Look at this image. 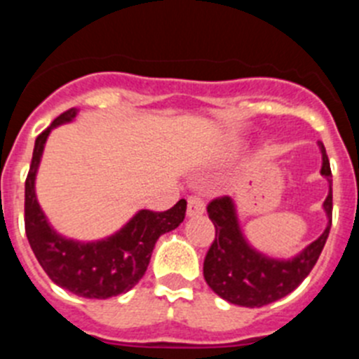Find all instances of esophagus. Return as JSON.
<instances>
[{
	"label": "esophagus",
	"instance_id": "1",
	"mask_svg": "<svg viewBox=\"0 0 359 359\" xmlns=\"http://www.w3.org/2000/svg\"><path fill=\"white\" fill-rule=\"evenodd\" d=\"M205 212V201L201 196H189V203H187V215L189 217H198Z\"/></svg>",
	"mask_w": 359,
	"mask_h": 359
}]
</instances>
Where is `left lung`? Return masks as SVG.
I'll return each instance as SVG.
<instances>
[{"label":"left lung","instance_id":"left-lung-1","mask_svg":"<svg viewBox=\"0 0 359 359\" xmlns=\"http://www.w3.org/2000/svg\"><path fill=\"white\" fill-rule=\"evenodd\" d=\"M318 145L323 160L322 174L331 185L327 199L323 201L329 224L315 243H311L291 261L268 259L244 241L237 223L233 201L228 196L215 198L208 203L207 212L215 226V239L205 257L203 275L212 291L230 304L243 307L268 306L297 290L311 273V269L315 268L332 223L331 165L322 142H318Z\"/></svg>","mask_w":359,"mask_h":359}]
</instances>
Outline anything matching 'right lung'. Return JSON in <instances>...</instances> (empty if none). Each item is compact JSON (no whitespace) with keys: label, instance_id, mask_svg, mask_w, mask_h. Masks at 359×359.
<instances>
[{"label":"right lung","instance_id":"add662e5","mask_svg":"<svg viewBox=\"0 0 359 359\" xmlns=\"http://www.w3.org/2000/svg\"><path fill=\"white\" fill-rule=\"evenodd\" d=\"M75 115V107L65 111L36 138L25 182V231L41 268L57 286L84 298L116 297L144 277L158 237L183 223L187 201L180 199L165 212L140 210L118 233L98 243H75L55 233L37 203L34 182L50 131Z\"/></svg>","mask_w":359,"mask_h":359}]
</instances>
